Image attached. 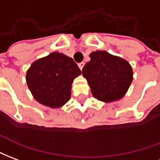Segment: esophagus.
Returning <instances> with one entry per match:
<instances>
[{"instance_id": "34e87169", "label": "esophagus", "mask_w": 160, "mask_h": 160, "mask_svg": "<svg viewBox=\"0 0 160 160\" xmlns=\"http://www.w3.org/2000/svg\"><path fill=\"white\" fill-rule=\"evenodd\" d=\"M85 65V63L84 62H81V63H79L78 64V67L80 68V70H82V68H83V66H84Z\"/></svg>"}]
</instances>
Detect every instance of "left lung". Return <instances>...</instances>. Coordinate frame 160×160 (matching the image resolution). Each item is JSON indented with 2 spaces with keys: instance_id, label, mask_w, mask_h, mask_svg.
Segmentation results:
<instances>
[{
  "instance_id": "obj_1",
  "label": "left lung",
  "mask_w": 160,
  "mask_h": 160,
  "mask_svg": "<svg viewBox=\"0 0 160 160\" xmlns=\"http://www.w3.org/2000/svg\"><path fill=\"white\" fill-rule=\"evenodd\" d=\"M89 56L90 61L86 63L82 72L94 97L106 102L121 99L133 79L129 62L106 51H95Z\"/></svg>"
}]
</instances>
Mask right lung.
<instances>
[{"instance_id":"add662e5","label":"right lung","mask_w":160,"mask_h":160,"mask_svg":"<svg viewBox=\"0 0 160 160\" xmlns=\"http://www.w3.org/2000/svg\"><path fill=\"white\" fill-rule=\"evenodd\" d=\"M80 74V69L72 58L54 52L31 65L26 81L39 103L56 108L70 100L72 82Z\"/></svg>"}]
</instances>
